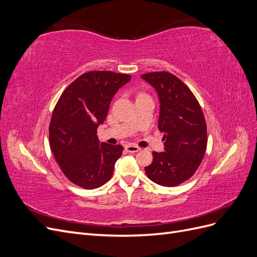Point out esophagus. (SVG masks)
<instances>
[{
	"label": "esophagus",
	"mask_w": 257,
	"mask_h": 257,
	"mask_svg": "<svg viewBox=\"0 0 257 257\" xmlns=\"http://www.w3.org/2000/svg\"><path fill=\"white\" fill-rule=\"evenodd\" d=\"M125 149H126L127 152H131V153H135V152L141 151V148L137 147V146H133V145H127L125 147Z\"/></svg>",
	"instance_id": "obj_1"
}]
</instances>
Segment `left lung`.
Wrapping results in <instances>:
<instances>
[{
    "instance_id": "obj_1",
    "label": "left lung",
    "mask_w": 257,
    "mask_h": 257,
    "mask_svg": "<svg viewBox=\"0 0 257 257\" xmlns=\"http://www.w3.org/2000/svg\"><path fill=\"white\" fill-rule=\"evenodd\" d=\"M157 90L161 108L159 130L164 134L165 151L152 152L148 178L163 186H176L190 179L199 167L207 149V124L197 98L172 73L142 75Z\"/></svg>"
}]
</instances>
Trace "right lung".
Listing matches in <instances>:
<instances>
[{"mask_svg": "<svg viewBox=\"0 0 257 257\" xmlns=\"http://www.w3.org/2000/svg\"><path fill=\"white\" fill-rule=\"evenodd\" d=\"M131 75L92 71L80 75L62 93L49 124V145L62 173L80 188L96 189L110 180L123 151L120 145H99L96 131L115 92Z\"/></svg>", "mask_w": 257, "mask_h": 257, "instance_id": "1", "label": "right lung"}]
</instances>
